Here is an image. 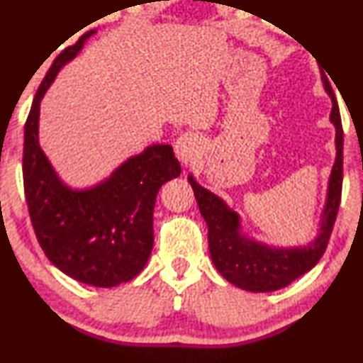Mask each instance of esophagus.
Here are the masks:
<instances>
[{
    "instance_id": "obj_1",
    "label": "esophagus",
    "mask_w": 363,
    "mask_h": 363,
    "mask_svg": "<svg viewBox=\"0 0 363 363\" xmlns=\"http://www.w3.org/2000/svg\"><path fill=\"white\" fill-rule=\"evenodd\" d=\"M201 150V138L193 132H186L177 138L175 153L183 165H188L198 157Z\"/></svg>"
}]
</instances>
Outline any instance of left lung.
Returning a JSON list of instances; mask_svg holds the SVG:
<instances>
[{"label": "left lung", "mask_w": 363, "mask_h": 363, "mask_svg": "<svg viewBox=\"0 0 363 363\" xmlns=\"http://www.w3.org/2000/svg\"><path fill=\"white\" fill-rule=\"evenodd\" d=\"M322 81L332 99L330 122L335 127L337 157L330 172L329 186H327V200L320 215L319 235L314 241L307 246L274 247L251 240L242 235L240 215L230 210V206L215 193L198 185L191 175L188 177L201 216L205 218L208 225V245H210L213 264L226 281L241 289L271 292L289 286L292 281L306 274L319 262L329 242L342 195L344 130H342L339 106H337L330 84L324 76H322Z\"/></svg>", "instance_id": "left-lung-1"}]
</instances>
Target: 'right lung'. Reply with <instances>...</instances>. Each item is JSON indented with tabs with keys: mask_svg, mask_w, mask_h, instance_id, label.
Listing matches in <instances>:
<instances>
[{
	"mask_svg": "<svg viewBox=\"0 0 363 363\" xmlns=\"http://www.w3.org/2000/svg\"><path fill=\"white\" fill-rule=\"evenodd\" d=\"M89 31L54 59L24 125L23 180L28 210L44 255L72 279L113 287L145 267L153 247V206L163 183L180 177L172 145H150L111 177L86 190L64 185L39 147V106L64 64L81 51Z\"/></svg>",
	"mask_w": 363,
	"mask_h": 363,
	"instance_id": "add662e5",
	"label": "right lung"
}]
</instances>
